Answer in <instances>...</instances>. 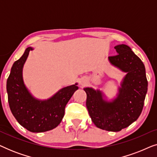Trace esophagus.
Instances as JSON below:
<instances>
[{
	"mask_svg": "<svg viewBox=\"0 0 157 157\" xmlns=\"http://www.w3.org/2000/svg\"><path fill=\"white\" fill-rule=\"evenodd\" d=\"M79 83H80L81 86H83L86 83V79L85 78H81V80L79 81Z\"/></svg>",
	"mask_w": 157,
	"mask_h": 157,
	"instance_id": "1",
	"label": "esophagus"
}]
</instances>
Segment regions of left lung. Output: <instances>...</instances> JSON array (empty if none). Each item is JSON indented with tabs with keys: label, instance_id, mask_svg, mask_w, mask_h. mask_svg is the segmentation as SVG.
<instances>
[{
	"label": "left lung",
	"instance_id": "1",
	"mask_svg": "<svg viewBox=\"0 0 157 157\" xmlns=\"http://www.w3.org/2000/svg\"><path fill=\"white\" fill-rule=\"evenodd\" d=\"M118 54L109 56L113 66L126 72L117 97L108 102L99 90L85 88L86 107L92 121L98 128L119 132L136 121L140 116L147 92L148 81L141 60L124 44L116 46Z\"/></svg>",
	"mask_w": 157,
	"mask_h": 157
}]
</instances>
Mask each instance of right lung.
I'll list each match as a JSON object with an SVG mask.
<instances>
[{
  "mask_svg": "<svg viewBox=\"0 0 157 157\" xmlns=\"http://www.w3.org/2000/svg\"><path fill=\"white\" fill-rule=\"evenodd\" d=\"M31 47L11 68L6 84L10 111L19 124L31 132H44L56 127L65 113V107L78 87L77 83L63 88L47 100L36 99L30 94L23 81L22 71Z\"/></svg>",
  "mask_w": 157,
  "mask_h": 157,
  "instance_id": "right-lung-1",
  "label": "right lung"
}]
</instances>
